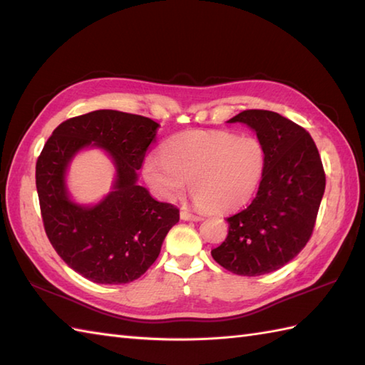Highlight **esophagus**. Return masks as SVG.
<instances>
[{"label": "esophagus", "instance_id": "esophagus-1", "mask_svg": "<svg viewBox=\"0 0 365 365\" xmlns=\"http://www.w3.org/2000/svg\"><path fill=\"white\" fill-rule=\"evenodd\" d=\"M181 219L182 220H202V215H198V214H192V212H189V211H181Z\"/></svg>", "mask_w": 365, "mask_h": 365}]
</instances>
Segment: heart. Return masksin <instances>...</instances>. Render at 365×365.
<instances>
[{
	"instance_id": "b5f03b06",
	"label": "heart",
	"mask_w": 365,
	"mask_h": 365,
	"mask_svg": "<svg viewBox=\"0 0 365 365\" xmlns=\"http://www.w3.org/2000/svg\"><path fill=\"white\" fill-rule=\"evenodd\" d=\"M266 150L254 135L230 130L187 132L168 141L162 155H148L143 173L151 189L167 202L187 189L198 206L228 212L255 195L263 180Z\"/></svg>"
}]
</instances>
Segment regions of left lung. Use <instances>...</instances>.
<instances>
[{
    "label": "left lung",
    "mask_w": 365,
    "mask_h": 365,
    "mask_svg": "<svg viewBox=\"0 0 365 365\" xmlns=\"http://www.w3.org/2000/svg\"><path fill=\"white\" fill-rule=\"evenodd\" d=\"M228 123L247 124L266 150L257 197L228 217L212 258L237 276H263L299 254L314 232L326 176L310 133L276 111L244 110Z\"/></svg>",
    "instance_id": "1"
}]
</instances>
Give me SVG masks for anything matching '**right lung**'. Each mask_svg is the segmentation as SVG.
<instances>
[{"instance_id":"obj_1","label":"right lung","mask_w":365,"mask_h":365,"mask_svg":"<svg viewBox=\"0 0 365 365\" xmlns=\"http://www.w3.org/2000/svg\"><path fill=\"white\" fill-rule=\"evenodd\" d=\"M159 124L116 110H96L58 125L36 162V187L48 241L63 262L96 284H129L160 254L180 210L154 200L137 184ZM98 145L111 155L117 180L94 207L72 202L65 170L80 149Z\"/></svg>"}]
</instances>
